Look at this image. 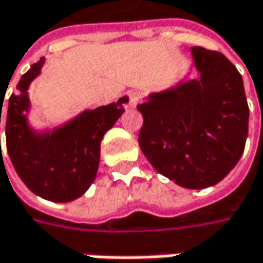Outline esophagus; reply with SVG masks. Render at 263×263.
I'll list each match as a JSON object with an SVG mask.
<instances>
[{
	"instance_id": "1",
	"label": "esophagus",
	"mask_w": 263,
	"mask_h": 263,
	"mask_svg": "<svg viewBox=\"0 0 263 263\" xmlns=\"http://www.w3.org/2000/svg\"><path fill=\"white\" fill-rule=\"evenodd\" d=\"M128 105L131 108H135L138 104H140V101H141V93H138V91H129L128 93Z\"/></svg>"
}]
</instances>
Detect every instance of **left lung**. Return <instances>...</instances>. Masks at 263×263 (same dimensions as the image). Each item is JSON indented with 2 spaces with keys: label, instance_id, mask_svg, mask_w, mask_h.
<instances>
[{
  "label": "left lung",
  "instance_id": "1",
  "mask_svg": "<svg viewBox=\"0 0 263 263\" xmlns=\"http://www.w3.org/2000/svg\"><path fill=\"white\" fill-rule=\"evenodd\" d=\"M191 57L199 78L188 73L137 107L144 119L138 143L158 173L183 188L202 190L238 164L250 111L242 77L223 54L193 46Z\"/></svg>",
  "mask_w": 263,
  "mask_h": 263
}]
</instances>
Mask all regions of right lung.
Instances as JSON below:
<instances>
[{
    "label": "right lung",
    "instance_id": "1",
    "mask_svg": "<svg viewBox=\"0 0 263 263\" xmlns=\"http://www.w3.org/2000/svg\"><path fill=\"white\" fill-rule=\"evenodd\" d=\"M43 64L45 57L22 75L17 93L9 99L7 152L17 176L30 191L45 200L72 202L81 197L96 178L101 141L123 114V104L128 98H120L105 107L84 109L52 129H36L30 123L28 88L40 75Z\"/></svg>",
    "mask_w": 263,
    "mask_h": 263
}]
</instances>
